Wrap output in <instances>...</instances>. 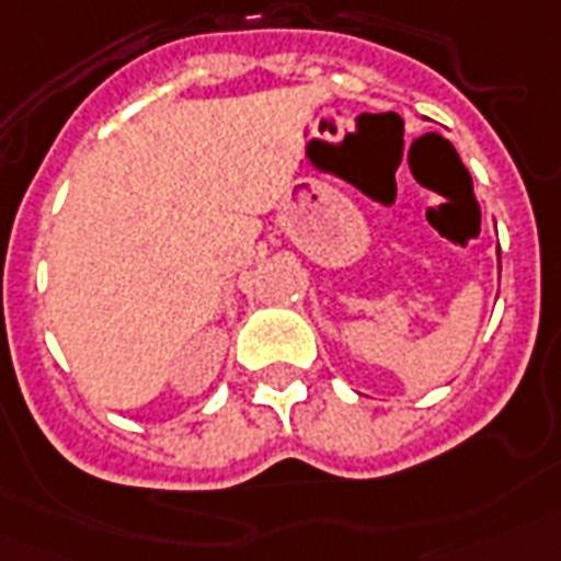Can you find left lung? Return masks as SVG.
Returning <instances> with one entry per match:
<instances>
[{"mask_svg":"<svg viewBox=\"0 0 561 561\" xmlns=\"http://www.w3.org/2000/svg\"><path fill=\"white\" fill-rule=\"evenodd\" d=\"M497 260H501V257H497Z\"/></svg>","mask_w":561,"mask_h":561,"instance_id":"8db88e82","label":"left lung"}]
</instances>
